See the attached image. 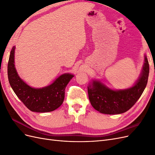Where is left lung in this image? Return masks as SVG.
Masks as SVG:
<instances>
[{
    "mask_svg": "<svg viewBox=\"0 0 155 155\" xmlns=\"http://www.w3.org/2000/svg\"><path fill=\"white\" fill-rule=\"evenodd\" d=\"M149 73V62L145 55L141 74L133 87L114 91L100 81L93 80L88 87V98L92 106L106 114H119L127 111L142 96L147 85Z\"/></svg>",
    "mask_w": 155,
    "mask_h": 155,
    "instance_id": "1",
    "label": "left lung"
}]
</instances>
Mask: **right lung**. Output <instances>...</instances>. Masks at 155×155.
I'll return each instance as SVG.
<instances>
[{
    "label": "right lung",
    "mask_w": 155,
    "mask_h": 155,
    "mask_svg": "<svg viewBox=\"0 0 155 155\" xmlns=\"http://www.w3.org/2000/svg\"><path fill=\"white\" fill-rule=\"evenodd\" d=\"M15 46L12 48L8 64V80L14 92L25 105L32 112H48L62 105L65 88L74 75H61L51 85L35 88L29 86L18 76L14 62Z\"/></svg>",
    "instance_id": "right-lung-1"
}]
</instances>
